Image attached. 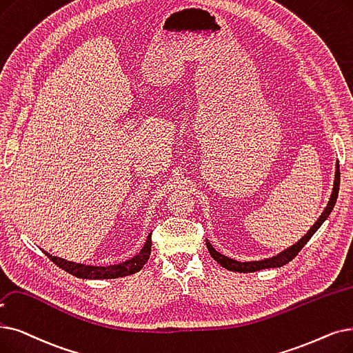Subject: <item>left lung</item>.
Segmentation results:
<instances>
[{"mask_svg": "<svg viewBox=\"0 0 353 353\" xmlns=\"http://www.w3.org/2000/svg\"><path fill=\"white\" fill-rule=\"evenodd\" d=\"M339 181H341V172H339V163L336 164V174H334V183H333V192L330 196V201L327 203V206L325 208L323 213L320 214V218L317 219V222L310 228V231L305 234L297 243H294L293 247L287 248L285 251L280 252L277 256H272V258H267L263 259V261H251V263H241V261H235L232 258H228L222 254H219L216 250H214L212 245L206 241V247L209 250V254L212 255V258L214 261L219 263L223 268L229 270V271H236V272H254V271H259V270H264V268H277V267H283L287 263H290L291 259H293L304 247L307 241L313 236V234L317 231V229L321 226L327 218L329 214L336 203V199H338V193H339Z\"/></svg>", "mask_w": 353, "mask_h": 353, "instance_id": "obj_1", "label": "left lung"}]
</instances>
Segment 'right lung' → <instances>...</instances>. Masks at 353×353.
I'll return each mask as SVG.
<instances>
[{"mask_svg": "<svg viewBox=\"0 0 353 353\" xmlns=\"http://www.w3.org/2000/svg\"><path fill=\"white\" fill-rule=\"evenodd\" d=\"M43 252L48 255L59 268L65 270L66 272L74 275V277L86 279V280H110V279L125 277V275L139 272L145 265V263L150 258V254H151V235L147 236L145 245L140 251V254H137L134 258L128 259V261H125V263L110 265V267H92V265H85V264H76V263L66 261V259H63V258L53 256L46 251H43Z\"/></svg>", "mask_w": 353, "mask_h": 353, "instance_id": "add662e5", "label": "right lung"}]
</instances>
